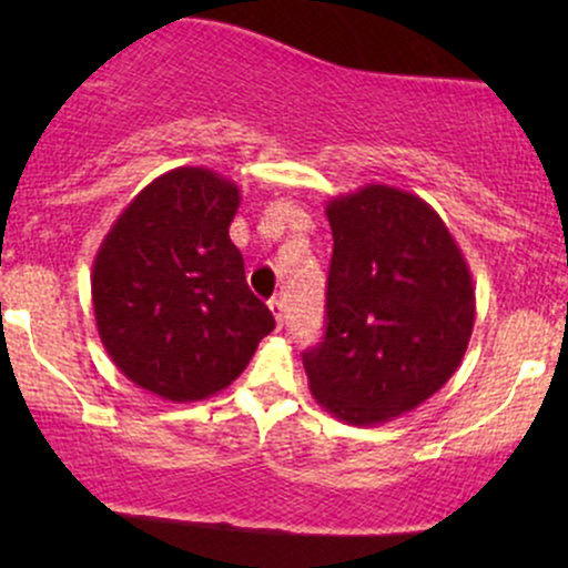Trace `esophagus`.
I'll list each match as a JSON object with an SVG mask.
<instances>
[{
	"label": "esophagus",
	"mask_w": 568,
	"mask_h": 568,
	"mask_svg": "<svg viewBox=\"0 0 568 568\" xmlns=\"http://www.w3.org/2000/svg\"><path fill=\"white\" fill-rule=\"evenodd\" d=\"M270 310H272V315H275L277 328H283V323H285V304L280 302V298H272V302H270Z\"/></svg>",
	"instance_id": "esophagus-1"
}]
</instances>
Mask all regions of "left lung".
Returning <instances> with one entry per match:
<instances>
[{
	"mask_svg": "<svg viewBox=\"0 0 568 568\" xmlns=\"http://www.w3.org/2000/svg\"><path fill=\"white\" fill-rule=\"evenodd\" d=\"M334 256L325 336L304 352L315 400L355 427L408 414L454 376L470 344V266L435 207L387 184L325 205Z\"/></svg>",
	"mask_w": 568,
	"mask_h": 568,
	"instance_id": "left-lung-1",
	"label": "left lung"
}]
</instances>
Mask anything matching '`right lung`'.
Returning a JSON list of instances; mask_svg holds the SVG:
<instances>
[{
    "label": "right lung",
    "instance_id": "1",
    "mask_svg": "<svg viewBox=\"0 0 568 568\" xmlns=\"http://www.w3.org/2000/svg\"><path fill=\"white\" fill-rule=\"evenodd\" d=\"M240 189L173 168L128 202L95 253V328L114 366L162 400L192 403L243 374L275 317L230 240Z\"/></svg>",
    "mask_w": 568,
    "mask_h": 568
}]
</instances>
